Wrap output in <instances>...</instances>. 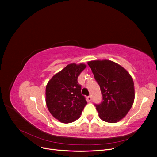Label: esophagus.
<instances>
[{"mask_svg":"<svg viewBox=\"0 0 157 157\" xmlns=\"http://www.w3.org/2000/svg\"><path fill=\"white\" fill-rule=\"evenodd\" d=\"M86 99H87V101H88V102L91 101H92V96H88L86 98Z\"/></svg>","mask_w":157,"mask_h":157,"instance_id":"34e87169","label":"esophagus"}]
</instances>
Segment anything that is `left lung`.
<instances>
[{
	"label": "left lung",
	"mask_w": 157,
	"mask_h": 157,
	"mask_svg": "<svg viewBox=\"0 0 157 157\" xmlns=\"http://www.w3.org/2000/svg\"><path fill=\"white\" fill-rule=\"evenodd\" d=\"M103 100L95 104L99 117L103 121L115 123L130 110L135 98L134 81L129 73L114 61L103 59L88 61Z\"/></svg>",
	"instance_id": "obj_1"
}]
</instances>
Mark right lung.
<instances>
[{"mask_svg": "<svg viewBox=\"0 0 157 157\" xmlns=\"http://www.w3.org/2000/svg\"><path fill=\"white\" fill-rule=\"evenodd\" d=\"M83 63H71L54 75L46 87V103L50 113L63 123L74 122L80 117L87 104L77 81L86 68Z\"/></svg>", "mask_w": 157, "mask_h": 157, "instance_id": "obj_1", "label": "right lung"}]
</instances>
